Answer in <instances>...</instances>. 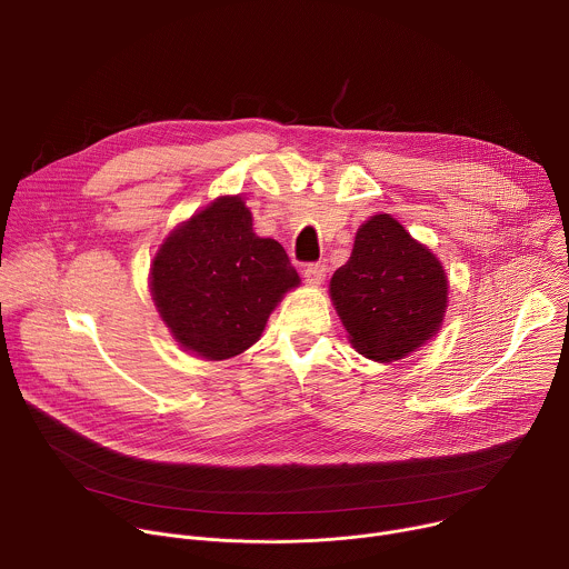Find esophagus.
<instances>
[{"instance_id": "esophagus-1", "label": "esophagus", "mask_w": 569, "mask_h": 569, "mask_svg": "<svg viewBox=\"0 0 569 569\" xmlns=\"http://www.w3.org/2000/svg\"><path fill=\"white\" fill-rule=\"evenodd\" d=\"M323 277H327V266H323V263H310L303 270V279H306L308 286L323 283Z\"/></svg>"}]
</instances>
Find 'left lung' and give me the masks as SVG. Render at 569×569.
Returning <instances> with one entry per match:
<instances>
[{"mask_svg":"<svg viewBox=\"0 0 569 569\" xmlns=\"http://www.w3.org/2000/svg\"><path fill=\"white\" fill-rule=\"evenodd\" d=\"M448 288L437 254L396 218L376 213L358 227L329 292L351 347L369 360L396 362L441 331Z\"/></svg>","mask_w":569,"mask_h":569,"instance_id":"1","label":"left lung"}]
</instances>
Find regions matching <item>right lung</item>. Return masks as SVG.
Instances as JSON below:
<instances>
[{
    "label": "right lung",
    "mask_w": 569,
    "mask_h": 569,
    "mask_svg": "<svg viewBox=\"0 0 569 569\" xmlns=\"http://www.w3.org/2000/svg\"><path fill=\"white\" fill-rule=\"evenodd\" d=\"M301 283L281 242L261 238L240 196H220L161 242L148 288L173 340L202 360L259 342L272 310Z\"/></svg>",
    "instance_id": "add662e5"
}]
</instances>
